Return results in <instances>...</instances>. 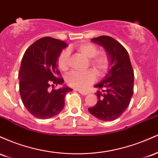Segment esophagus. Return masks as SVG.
<instances>
[{
  "label": "esophagus",
  "mask_w": 158,
  "mask_h": 158,
  "mask_svg": "<svg viewBox=\"0 0 158 158\" xmlns=\"http://www.w3.org/2000/svg\"><path fill=\"white\" fill-rule=\"evenodd\" d=\"M78 91L79 92V94H82V95H84V96H85V95H87V94H88V92H86V91H83V90H78Z\"/></svg>",
  "instance_id": "esophagus-1"
}]
</instances>
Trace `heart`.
<instances>
[{
	"label": "heart",
	"instance_id": "heart-1",
	"mask_svg": "<svg viewBox=\"0 0 158 158\" xmlns=\"http://www.w3.org/2000/svg\"><path fill=\"white\" fill-rule=\"evenodd\" d=\"M79 53L90 59V64L94 69L98 76L104 75L109 68V59L104 53L97 54L98 48L91 43H84L79 44L76 48ZM58 64L63 71H67L70 66V52L64 50L61 52L58 59ZM96 79V73L93 70L85 72L73 71L68 74L66 81L68 85L78 89L84 90L88 88Z\"/></svg>",
	"mask_w": 158,
	"mask_h": 158
}]
</instances>
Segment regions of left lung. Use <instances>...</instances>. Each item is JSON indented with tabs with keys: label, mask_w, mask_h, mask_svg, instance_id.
<instances>
[{
	"label": "left lung",
	"mask_w": 158,
	"mask_h": 158,
	"mask_svg": "<svg viewBox=\"0 0 158 158\" xmlns=\"http://www.w3.org/2000/svg\"><path fill=\"white\" fill-rule=\"evenodd\" d=\"M91 41L105 49L110 69L94 85L98 88V100L88 110L100 120L112 121L120 117L129 105L134 93V70L127 50L113 38L102 35Z\"/></svg>",
	"instance_id": "left-lung-1"
}]
</instances>
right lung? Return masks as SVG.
Masks as SVG:
<instances>
[{"instance_id":"1","label":"right lung","mask_w":158,"mask_h":158,"mask_svg":"<svg viewBox=\"0 0 158 158\" xmlns=\"http://www.w3.org/2000/svg\"><path fill=\"white\" fill-rule=\"evenodd\" d=\"M66 42L44 37L34 42L24 52L19 73V90L22 102L32 115L49 119L57 115L64 106V97L73 90L64 85L59 89L50 87L62 85L58 59Z\"/></svg>"}]
</instances>
